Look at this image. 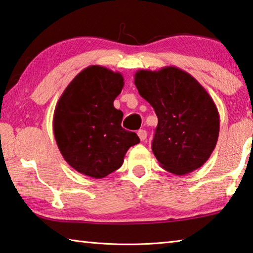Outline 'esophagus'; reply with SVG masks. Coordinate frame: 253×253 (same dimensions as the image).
<instances>
[{
	"instance_id": "34e87169",
	"label": "esophagus",
	"mask_w": 253,
	"mask_h": 253,
	"mask_svg": "<svg viewBox=\"0 0 253 253\" xmlns=\"http://www.w3.org/2000/svg\"><path fill=\"white\" fill-rule=\"evenodd\" d=\"M138 135H139V138H140L141 141H145V140H147L148 133H147V131H145V130H139Z\"/></svg>"
}]
</instances>
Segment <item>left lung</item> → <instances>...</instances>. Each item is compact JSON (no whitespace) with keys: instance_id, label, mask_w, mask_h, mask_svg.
I'll list each match as a JSON object with an SVG mask.
<instances>
[{"instance_id":"8db88e82","label":"left lung","mask_w":253,"mask_h":253,"mask_svg":"<svg viewBox=\"0 0 253 253\" xmlns=\"http://www.w3.org/2000/svg\"><path fill=\"white\" fill-rule=\"evenodd\" d=\"M134 84L156 111L152 151L163 169L184 175L205 165L220 129L218 109L206 88L175 66L139 70Z\"/></svg>"}]
</instances>
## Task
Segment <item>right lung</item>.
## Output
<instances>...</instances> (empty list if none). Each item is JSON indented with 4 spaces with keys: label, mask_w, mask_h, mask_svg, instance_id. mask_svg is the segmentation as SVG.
<instances>
[{
    "label": "right lung",
    "mask_w": 253,
    "mask_h": 253,
    "mask_svg": "<svg viewBox=\"0 0 253 253\" xmlns=\"http://www.w3.org/2000/svg\"><path fill=\"white\" fill-rule=\"evenodd\" d=\"M124 85L121 73L104 66L82 70L62 93L53 115V132L64 160L74 170L102 179L122 166L134 132L121 126L123 113L113 105Z\"/></svg>",
    "instance_id": "1"
}]
</instances>
